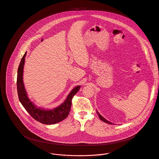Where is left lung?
Instances as JSON below:
<instances>
[{
    "mask_svg": "<svg viewBox=\"0 0 159 159\" xmlns=\"http://www.w3.org/2000/svg\"><path fill=\"white\" fill-rule=\"evenodd\" d=\"M97 114H98V117L100 118V119L101 120H102L103 122H105V123H107V124H112V123H111V122H110L109 121H108V120H107L106 119H105V118H103L98 112V111H97Z\"/></svg>",
    "mask_w": 159,
    "mask_h": 159,
    "instance_id": "left-lung-1",
    "label": "left lung"
}]
</instances>
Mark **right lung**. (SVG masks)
<instances>
[{
  "label": "right lung",
  "mask_w": 159,
  "mask_h": 159,
  "mask_svg": "<svg viewBox=\"0 0 159 159\" xmlns=\"http://www.w3.org/2000/svg\"><path fill=\"white\" fill-rule=\"evenodd\" d=\"M26 54L27 53L25 52L22 57L17 70V88L20 103L32 117L42 124L51 125L61 122L68 116L71 108L72 99L75 94L79 90L80 86L79 85L74 88L68 95L66 100L56 108L45 110L37 107L28 98L23 82V69Z\"/></svg>",
  "instance_id": "1"
}]
</instances>
